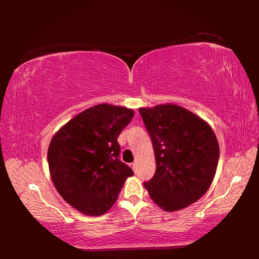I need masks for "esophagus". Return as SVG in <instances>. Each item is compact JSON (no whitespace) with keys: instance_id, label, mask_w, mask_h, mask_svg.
<instances>
[{"instance_id":"esophagus-1","label":"esophagus","mask_w":259,"mask_h":259,"mask_svg":"<svg viewBox=\"0 0 259 259\" xmlns=\"http://www.w3.org/2000/svg\"><path fill=\"white\" fill-rule=\"evenodd\" d=\"M130 166H131V168H133L134 171H136V170H137V163H136V162H134V163H131Z\"/></svg>"}]
</instances>
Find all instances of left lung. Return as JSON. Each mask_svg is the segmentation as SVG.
Returning a JSON list of instances; mask_svg holds the SVG:
<instances>
[{"label":"left lung","instance_id":"8db88e82","mask_svg":"<svg viewBox=\"0 0 259 259\" xmlns=\"http://www.w3.org/2000/svg\"><path fill=\"white\" fill-rule=\"evenodd\" d=\"M151 136L155 174L144 186L164 211H177L198 201L216 175L219 145L207 122L175 104L140 107Z\"/></svg>","mask_w":259,"mask_h":259}]
</instances>
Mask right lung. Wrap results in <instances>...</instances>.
I'll return each mask as SVG.
<instances>
[{"mask_svg": "<svg viewBox=\"0 0 259 259\" xmlns=\"http://www.w3.org/2000/svg\"><path fill=\"white\" fill-rule=\"evenodd\" d=\"M134 109L99 104L78 113L54 135L48 148L52 183L61 198L88 216L106 213L133 169L119 160L117 143Z\"/></svg>", "mask_w": 259, "mask_h": 259, "instance_id": "obj_1", "label": "right lung"}]
</instances>
